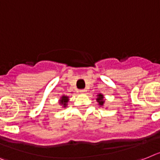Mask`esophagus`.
Returning a JSON list of instances; mask_svg holds the SVG:
<instances>
[{
	"label": "esophagus",
	"instance_id": "esophagus-1",
	"mask_svg": "<svg viewBox=\"0 0 160 160\" xmlns=\"http://www.w3.org/2000/svg\"><path fill=\"white\" fill-rule=\"evenodd\" d=\"M80 92V93H82V94H85V93H86V92H87V90H86V89H81Z\"/></svg>",
	"mask_w": 160,
	"mask_h": 160
}]
</instances>
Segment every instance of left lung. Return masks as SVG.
I'll use <instances>...</instances> for the list:
<instances>
[{
  "instance_id": "left-lung-1",
  "label": "left lung",
  "mask_w": 160,
  "mask_h": 160,
  "mask_svg": "<svg viewBox=\"0 0 160 160\" xmlns=\"http://www.w3.org/2000/svg\"><path fill=\"white\" fill-rule=\"evenodd\" d=\"M97 99L96 101L98 102V105L100 106V107H104V104H105V98H104V95L102 94V93H98V94L97 95Z\"/></svg>"
}]
</instances>
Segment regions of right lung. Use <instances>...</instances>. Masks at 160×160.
Wrapping results in <instances>:
<instances>
[{
  "label": "right lung",
  "mask_w": 160,
  "mask_h": 160,
  "mask_svg": "<svg viewBox=\"0 0 160 160\" xmlns=\"http://www.w3.org/2000/svg\"><path fill=\"white\" fill-rule=\"evenodd\" d=\"M68 102H69V97L66 96V95H62L59 98V105L62 106V108H66L68 105Z\"/></svg>",
  "instance_id": "obj_1"
}]
</instances>
